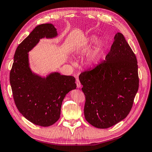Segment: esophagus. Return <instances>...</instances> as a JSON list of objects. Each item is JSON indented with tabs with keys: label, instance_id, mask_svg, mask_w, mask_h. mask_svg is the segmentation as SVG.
<instances>
[{
	"label": "esophagus",
	"instance_id": "obj_1",
	"mask_svg": "<svg viewBox=\"0 0 152 152\" xmlns=\"http://www.w3.org/2000/svg\"><path fill=\"white\" fill-rule=\"evenodd\" d=\"M76 84H77V87H78V88H80V87H81V84H80V80H79V79H76Z\"/></svg>",
	"mask_w": 152,
	"mask_h": 152
}]
</instances>
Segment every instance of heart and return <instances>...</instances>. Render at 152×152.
I'll return each mask as SVG.
<instances>
[{
	"instance_id": "heart-1",
	"label": "heart",
	"mask_w": 152,
	"mask_h": 152,
	"mask_svg": "<svg viewBox=\"0 0 152 152\" xmlns=\"http://www.w3.org/2000/svg\"><path fill=\"white\" fill-rule=\"evenodd\" d=\"M96 39L94 37L92 38L89 40L90 42H94ZM105 48V43L104 40L100 39L98 40L96 43L95 47L93 50V54H91V56L89 58V61L90 62H94L99 60V59L102 58L103 53L104 52Z\"/></svg>"
}]
</instances>
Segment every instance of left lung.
<instances>
[{"label": "left lung", "mask_w": 152, "mask_h": 152, "mask_svg": "<svg viewBox=\"0 0 152 152\" xmlns=\"http://www.w3.org/2000/svg\"><path fill=\"white\" fill-rule=\"evenodd\" d=\"M79 77L86 96L84 116L92 126L107 129L129 113L139 87L137 61L121 33L115 35L104 61Z\"/></svg>", "instance_id": "left-lung-1"}]
</instances>
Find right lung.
<instances>
[{
  "label": "right lung",
  "instance_id": "right-lung-1",
  "mask_svg": "<svg viewBox=\"0 0 152 152\" xmlns=\"http://www.w3.org/2000/svg\"><path fill=\"white\" fill-rule=\"evenodd\" d=\"M57 35L52 24L37 26L18 46L10 72V84L18 110L27 120L42 127L50 126L58 121L63 99L77 87L73 76L54 72L42 77L30 68L28 53L40 39Z\"/></svg>",
  "mask_w": 152,
  "mask_h": 152
}]
</instances>
